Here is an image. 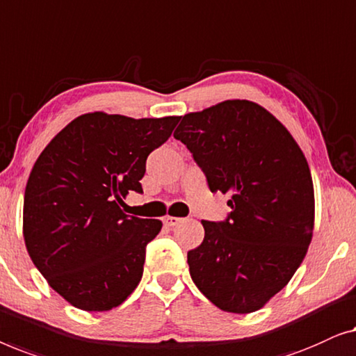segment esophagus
<instances>
[{"label": "esophagus", "instance_id": "esophagus-1", "mask_svg": "<svg viewBox=\"0 0 356 356\" xmlns=\"http://www.w3.org/2000/svg\"><path fill=\"white\" fill-rule=\"evenodd\" d=\"M182 221V219L180 218H176V216H164L163 218V222H164V226H168V227H174V226H177V224Z\"/></svg>", "mask_w": 356, "mask_h": 356}]
</instances>
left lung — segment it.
I'll use <instances>...</instances> for the list:
<instances>
[{
	"label": "left lung",
	"mask_w": 356,
	"mask_h": 356,
	"mask_svg": "<svg viewBox=\"0 0 356 356\" xmlns=\"http://www.w3.org/2000/svg\"><path fill=\"white\" fill-rule=\"evenodd\" d=\"M174 138L230 207L226 221H202L203 242L187 253L190 276L222 312H257L289 284L312 242L307 158L289 130L248 99L185 114Z\"/></svg>",
	"instance_id": "left-lung-1"
}]
</instances>
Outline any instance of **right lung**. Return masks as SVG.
<instances>
[{"mask_svg":"<svg viewBox=\"0 0 356 356\" xmlns=\"http://www.w3.org/2000/svg\"><path fill=\"white\" fill-rule=\"evenodd\" d=\"M179 119L82 114L35 161L24 197V240L49 287L72 307L108 312L138 285L145 248L163 222L127 216L122 198L143 192L148 154L171 137Z\"/></svg>","mask_w":356,"mask_h":356,"instance_id":"1","label":"right lung"}]
</instances>
